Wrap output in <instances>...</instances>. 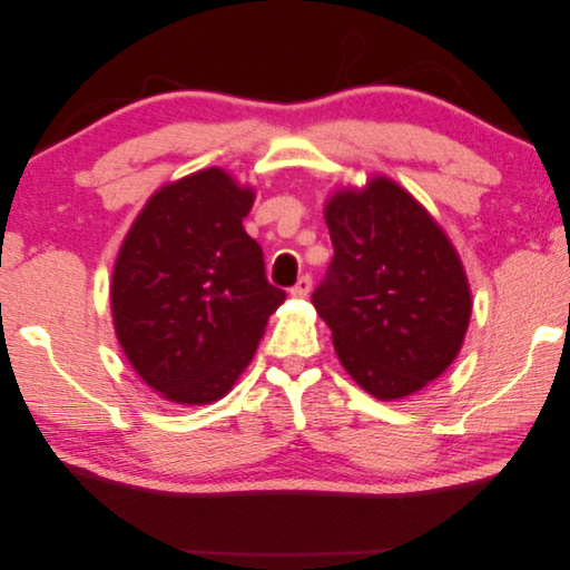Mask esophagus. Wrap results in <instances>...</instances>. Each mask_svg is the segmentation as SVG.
<instances>
[{"label":"esophagus","instance_id":"1","mask_svg":"<svg viewBox=\"0 0 570 570\" xmlns=\"http://www.w3.org/2000/svg\"><path fill=\"white\" fill-rule=\"evenodd\" d=\"M308 292H312V275H302V278L289 287V295L292 297H299V299L306 297Z\"/></svg>","mask_w":570,"mask_h":570}]
</instances>
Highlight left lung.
Segmentation results:
<instances>
[{
	"label": "left lung",
	"mask_w": 570,
	"mask_h": 570,
	"mask_svg": "<svg viewBox=\"0 0 570 570\" xmlns=\"http://www.w3.org/2000/svg\"><path fill=\"white\" fill-rule=\"evenodd\" d=\"M325 223L335 256L312 302L344 371L383 402L423 390L456 358L471 318L450 237L383 176L335 193Z\"/></svg>",
	"instance_id": "1"
}]
</instances>
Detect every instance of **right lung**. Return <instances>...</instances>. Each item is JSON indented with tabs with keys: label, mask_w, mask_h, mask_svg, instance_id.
Instances as JSON below:
<instances>
[{
	"label": "right lung",
	"mask_w": 570,
	"mask_h": 570,
	"mask_svg": "<svg viewBox=\"0 0 570 570\" xmlns=\"http://www.w3.org/2000/svg\"><path fill=\"white\" fill-rule=\"evenodd\" d=\"M252 204L254 189L206 168L151 195L120 245L116 337L137 375L170 402L220 400L285 302L243 228Z\"/></svg>",
	"instance_id": "add662e5"
}]
</instances>
